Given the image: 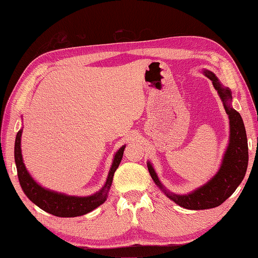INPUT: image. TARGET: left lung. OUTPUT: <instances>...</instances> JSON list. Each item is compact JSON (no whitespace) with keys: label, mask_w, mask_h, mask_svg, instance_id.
I'll list each match as a JSON object with an SVG mask.
<instances>
[{"label":"left lung","mask_w":258,"mask_h":258,"mask_svg":"<svg viewBox=\"0 0 258 258\" xmlns=\"http://www.w3.org/2000/svg\"><path fill=\"white\" fill-rule=\"evenodd\" d=\"M205 76L213 83L224 104L225 111L230 118V144L223 158L221 168L212 179L203 186L186 196H177L165 190L154 172L152 165L148 162V170L156 184L162 188L169 199L180 207L187 210H207L221 205L230 198L243 181L248 164V146L243 119L235 109L231 107L232 94L228 88H224L212 72L205 71Z\"/></svg>","instance_id":"8db88e82"}]
</instances>
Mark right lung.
<instances>
[{
	"mask_svg": "<svg viewBox=\"0 0 258 258\" xmlns=\"http://www.w3.org/2000/svg\"><path fill=\"white\" fill-rule=\"evenodd\" d=\"M21 136L22 130H20L16 135L14 147V158L17 169V176H19L21 187L22 190L24 191L25 196L30 199L34 204H36L39 209H42L43 211L55 216L75 217L89 213L90 211L98 208L100 204L106 201L108 191H109L112 183L113 174L118 169L120 162H121L124 146L120 148L118 152L114 154L113 162L104 187H102L99 192L94 194V196L78 198L65 196V194L46 190V188L38 185L37 183L32 179V176L27 172L24 163H23L21 153Z\"/></svg>",
	"mask_w": 258,
	"mask_h": 258,
	"instance_id": "obj_1",
	"label": "right lung"
}]
</instances>
